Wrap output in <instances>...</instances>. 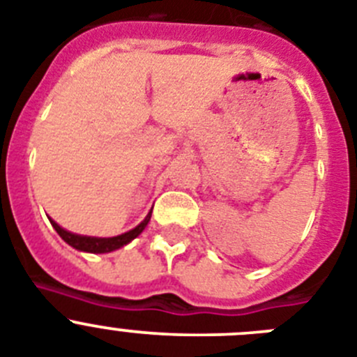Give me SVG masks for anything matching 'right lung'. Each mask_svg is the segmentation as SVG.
<instances>
[{"label":"right lung","mask_w":357,"mask_h":357,"mask_svg":"<svg viewBox=\"0 0 357 357\" xmlns=\"http://www.w3.org/2000/svg\"><path fill=\"white\" fill-rule=\"evenodd\" d=\"M151 213H153V208L149 210V213L146 215L142 222L139 224L133 229L126 231L123 234H117V236H110V238H99V236H86V234H76L70 233V231L63 229L62 226L54 222L53 218H50L51 226L54 227V231L62 236V240L66 243H69L70 247H75L76 250H83V252H92V255H105V252H112V250H117L121 247L128 245L131 240H135L146 229V226L151 220Z\"/></svg>","instance_id":"obj_1"}]
</instances>
